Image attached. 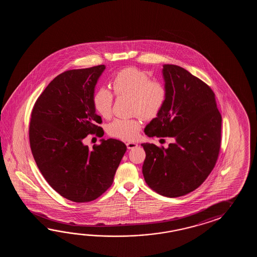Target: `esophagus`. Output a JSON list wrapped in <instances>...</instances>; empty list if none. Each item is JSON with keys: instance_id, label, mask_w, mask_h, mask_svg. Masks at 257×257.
Wrapping results in <instances>:
<instances>
[{"instance_id": "obj_1", "label": "esophagus", "mask_w": 257, "mask_h": 257, "mask_svg": "<svg viewBox=\"0 0 257 257\" xmlns=\"http://www.w3.org/2000/svg\"><path fill=\"white\" fill-rule=\"evenodd\" d=\"M137 146H138V144H137L136 142H126V147H127V149H130V150H131V149H134V148H136Z\"/></svg>"}]
</instances>
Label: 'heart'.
I'll return each instance as SVG.
<instances>
[{
	"mask_svg": "<svg viewBox=\"0 0 257 257\" xmlns=\"http://www.w3.org/2000/svg\"><path fill=\"white\" fill-rule=\"evenodd\" d=\"M115 95L131 96L132 113H138L145 119H153L161 113L167 100V89L164 82L151 80L147 71L128 67L118 71L112 80ZM114 95L106 88H99L93 94L94 110L103 117L112 114ZM142 128L139 117L115 118L108 124L110 136L125 141L135 140Z\"/></svg>",
	"mask_w": 257,
	"mask_h": 257,
	"instance_id": "heart-1",
	"label": "heart"
}]
</instances>
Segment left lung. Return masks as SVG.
I'll return each instance as SVG.
<instances>
[{"label":"left lung","mask_w":257,"mask_h":257,"mask_svg":"<svg viewBox=\"0 0 257 257\" xmlns=\"http://www.w3.org/2000/svg\"><path fill=\"white\" fill-rule=\"evenodd\" d=\"M167 100L148 124V137L175 140L167 149L143 143L142 174L148 186L168 197L185 196L201 186L213 170L221 142V115L215 93L184 68L163 69Z\"/></svg>","instance_id":"left-lung-1"}]
</instances>
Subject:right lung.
I'll return each mask as SVG.
<instances>
[{"label":"right lung","instance_id":"obj_1","mask_svg":"<svg viewBox=\"0 0 257 257\" xmlns=\"http://www.w3.org/2000/svg\"><path fill=\"white\" fill-rule=\"evenodd\" d=\"M104 69L93 66L60 73L31 113L29 142L35 162L49 186L73 202H90L106 191L126 151L115 139L102 140L93 150L82 143L89 134L103 136L93 97Z\"/></svg>","mask_w":257,"mask_h":257}]
</instances>
